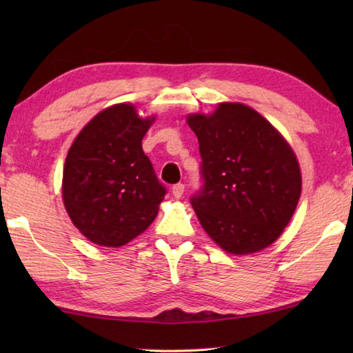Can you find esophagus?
<instances>
[{
  "label": "esophagus",
  "instance_id": "34e87169",
  "mask_svg": "<svg viewBox=\"0 0 353 353\" xmlns=\"http://www.w3.org/2000/svg\"><path fill=\"white\" fill-rule=\"evenodd\" d=\"M183 190H185V185H183V183H176V185H172V188H171V191H172V196H174V198H182Z\"/></svg>",
  "mask_w": 353,
  "mask_h": 353
}]
</instances>
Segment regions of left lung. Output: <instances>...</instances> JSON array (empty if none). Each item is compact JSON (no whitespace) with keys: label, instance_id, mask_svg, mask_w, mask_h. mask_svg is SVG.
Returning a JSON list of instances; mask_svg holds the SVG:
<instances>
[{"label":"left lung","instance_id":"obj_1","mask_svg":"<svg viewBox=\"0 0 353 353\" xmlns=\"http://www.w3.org/2000/svg\"><path fill=\"white\" fill-rule=\"evenodd\" d=\"M198 137L202 187L190 199L201 225L230 254L259 252L282 235L302 190L297 159L259 112L223 103L188 115Z\"/></svg>","mask_w":353,"mask_h":353}]
</instances>
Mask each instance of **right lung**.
Listing matches in <instances>:
<instances>
[{
    "label": "right lung",
    "mask_w": 353,
    "mask_h": 353,
    "mask_svg": "<svg viewBox=\"0 0 353 353\" xmlns=\"http://www.w3.org/2000/svg\"><path fill=\"white\" fill-rule=\"evenodd\" d=\"M154 118L132 104L99 112L71 145L63 168V204L92 243L119 248L145 232L166 194L141 140Z\"/></svg>",
    "instance_id": "1"
}]
</instances>
